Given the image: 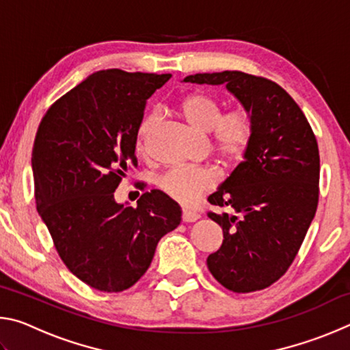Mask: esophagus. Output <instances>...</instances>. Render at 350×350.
<instances>
[{"mask_svg": "<svg viewBox=\"0 0 350 350\" xmlns=\"http://www.w3.org/2000/svg\"><path fill=\"white\" fill-rule=\"evenodd\" d=\"M199 217H200V215L196 211H191V210H183L182 211V221L183 222H194V221H198Z\"/></svg>", "mask_w": 350, "mask_h": 350, "instance_id": "34e87169", "label": "esophagus"}]
</instances>
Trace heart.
<instances>
[{"label": "heart", "instance_id": "b5f03b06", "mask_svg": "<svg viewBox=\"0 0 350 350\" xmlns=\"http://www.w3.org/2000/svg\"><path fill=\"white\" fill-rule=\"evenodd\" d=\"M177 109L189 126L200 133H208L210 145L222 162L234 165L247 156L254 135V120L245 106L238 105L222 111L221 102L213 94L193 91L179 100ZM157 125V112H148L142 117L135 133V146L139 152L146 151L148 142ZM219 177L221 173L213 165L177 167L159 177L157 187L171 200L191 205L200 194L216 187Z\"/></svg>", "mask_w": 350, "mask_h": 350}]
</instances>
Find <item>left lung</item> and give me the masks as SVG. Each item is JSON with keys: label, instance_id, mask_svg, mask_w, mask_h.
<instances>
[{"label": "left lung", "instance_id": "obj_1", "mask_svg": "<svg viewBox=\"0 0 350 350\" xmlns=\"http://www.w3.org/2000/svg\"><path fill=\"white\" fill-rule=\"evenodd\" d=\"M183 81L225 85L250 109V150L227 180L208 198L234 215L208 211L224 241L206 258L225 288L250 293L270 287L286 273L315 217L319 198V151L304 112L278 83L224 70L188 75Z\"/></svg>", "mask_w": 350, "mask_h": 350}]
</instances>
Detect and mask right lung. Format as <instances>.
<instances>
[{
	"label": "right lung",
	"instance_id": "obj_1",
	"mask_svg": "<svg viewBox=\"0 0 350 350\" xmlns=\"http://www.w3.org/2000/svg\"><path fill=\"white\" fill-rule=\"evenodd\" d=\"M171 74L100 70L51 105L32 150L37 210L69 271L100 292L133 287L159 241L180 224V206L144 193L117 204L122 176L137 167L135 133L146 100Z\"/></svg>",
	"mask_w": 350,
	"mask_h": 350
}]
</instances>
